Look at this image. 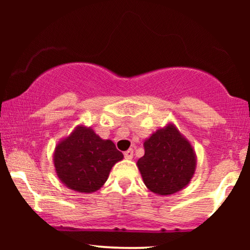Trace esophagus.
Masks as SVG:
<instances>
[{"label": "esophagus", "mask_w": 250, "mask_h": 250, "mask_svg": "<svg viewBox=\"0 0 250 250\" xmlns=\"http://www.w3.org/2000/svg\"><path fill=\"white\" fill-rule=\"evenodd\" d=\"M124 157H125V159H128V160L132 159L133 158V150L129 149V150H127V151H125Z\"/></svg>", "instance_id": "esophagus-1"}]
</instances>
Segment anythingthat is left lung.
<instances>
[{
    "label": "left lung",
    "mask_w": 250,
    "mask_h": 250,
    "mask_svg": "<svg viewBox=\"0 0 250 250\" xmlns=\"http://www.w3.org/2000/svg\"><path fill=\"white\" fill-rule=\"evenodd\" d=\"M143 146L145 156L136 166L151 192L168 196L190 183L197 168V155L189 140L173 123L153 132Z\"/></svg>",
    "instance_id": "1"
}]
</instances>
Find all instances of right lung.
<instances>
[{
	"label": "right lung",
	"mask_w": 250,
	"mask_h": 250,
	"mask_svg": "<svg viewBox=\"0 0 250 250\" xmlns=\"http://www.w3.org/2000/svg\"><path fill=\"white\" fill-rule=\"evenodd\" d=\"M124 155L111 140H104L84 124L57 143L53 165L58 177L68 189L92 193L100 189L109 173Z\"/></svg>",
	"instance_id": "obj_1"
}]
</instances>
